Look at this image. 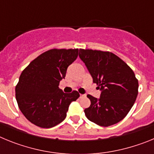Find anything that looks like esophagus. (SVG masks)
I'll return each mask as SVG.
<instances>
[{
	"instance_id": "obj_1",
	"label": "esophagus",
	"mask_w": 154,
	"mask_h": 154,
	"mask_svg": "<svg viewBox=\"0 0 154 154\" xmlns=\"http://www.w3.org/2000/svg\"><path fill=\"white\" fill-rule=\"evenodd\" d=\"M85 95H82V94H80V98H82V97H85Z\"/></svg>"
}]
</instances>
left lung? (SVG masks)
<instances>
[{
	"instance_id": "1",
	"label": "left lung",
	"mask_w": 154,
	"mask_h": 154,
	"mask_svg": "<svg viewBox=\"0 0 154 154\" xmlns=\"http://www.w3.org/2000/svg\"><path fill=\"white\" fill-rule=\"evenodd\" d=\"M79 57L102 91L99 99L87 95L91 101L90 106L84 110L87 119L101 126L119 123L130 112L138 95V79L133 71L110 51L80 48Z\"/></svg>"
}]
</instances>
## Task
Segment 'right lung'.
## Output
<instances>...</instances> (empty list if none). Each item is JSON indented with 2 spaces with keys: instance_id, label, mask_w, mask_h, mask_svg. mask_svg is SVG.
Here are the masks:
<instances>
[{
  "instance_id": "obj_1",
  "label": "right lung",
  "mask_w": 154,
  "mask_h": 154,
  "mask_svg": "<svg viewBox=\"0 0 154 154\" xmlns=\"http://www.w3.org/2000/svg\"><path fill=\"white\" fill-rule=\"evenodd\" d=\"M78 55V48H52L38 55L23 70L15 87L16 100L31 123L51 128L65 119L69 105L79 97V93H65L58 85Z\"/></svg>"
}]
</instances>
